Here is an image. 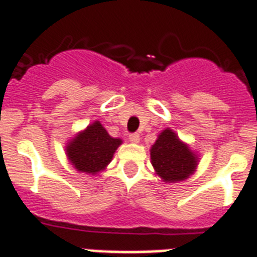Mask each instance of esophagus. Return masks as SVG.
I'll return each mask as SVG.
<instances>
[{"mask_svg": "<svg viewBox=\"0 0 257 257\" xmlns=\"http://www.w3.org/2000/svg\"><path fill=\"white\" fill-rule=\"evenodd\" d=\"M128 139H130V142L134 143V144H138V143L140 142V135L139 134H131V135H128Z\"/></svg>", "mask_w": 257, "mask_h": 257, "instance_id": "esophagus-1", "label": "esophagus"}]
</instances>
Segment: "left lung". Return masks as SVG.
Returning <instances> with one entry per match:
<instances>
[{
  "label": "left lung",
  "instance_id": "left-lung-1",
  "mask_svg": "<svg viewBox=\"0 0 257 257\" xmlns=\"http://www.w3.org/2000/svg\"><path fill=\"white\" fill-rule=\"evenodd\" d=\"M151 162L165 183L187 180L198 167L199 157L170 127L158 135L151 147Z\"/></svg>",
  "mask_w": 257,
  "mask_h": 257
}]
</instances>
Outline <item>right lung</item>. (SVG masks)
Returning <instances> with one entry per match:
<instances>
[{"label":"right lung","instance_id":"add662e5","mask_svg":"<svg viewBox=\"0 0 257 257\" xmlns=\"http://www.w3.org/2000/svg\"><path fill=\"white\" fill-rule=\"evenodd\" d=\"M122 143V139L109 135L100 121H94L68 140L65 154L78 172L96 175L112 162L115 151Z\"/></svg>","mask_w":257,"mask_h":257}]
</instances>
